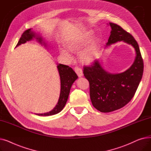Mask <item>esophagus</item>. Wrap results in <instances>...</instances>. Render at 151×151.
Wrapping results in <instances>:
<instances>
[{
  "label": "esophagus",
  "mask_w": 151,
  "mask_h": 151,
  "mask_svg": "<svg viewBox=\"0 0 151 151\" xmlns=\"http://www.w3.org/2000/svg\"><path fill=\"white\" fill-rule=\"evenodd\" d=\"M75 72L76 73V74L78 75V76L79 77H81L83 75V71H82V69L81 68L78 67H76L75 68Z\"/></svg>",
  "instance_id": "obj_1"
}]
</instances>
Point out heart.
Masks as SVG:
<instances>
[{
  "mask_svg": "<svg viewBox=\"0 0 151 151\" xmlns=\"http://www.w3.org/2000/svg\"><path fill=\"white\" fill-rule=\"evenodd\" d=\"M93 36L92 31H88L83 35L75 37L67 43L68 49L71 52H78L83 47L88 45ZM98 47L97 39L94 38L90 42L89 45L80 54L81 60L86 63H91L96 57ZM61 54L68 59L71 58V55L69 51L65 50H62Z\"/></svg>",
  "mask_w": 151,
  "mask_h": 151,
  "instance_id": "1",
  "label": "heart"
}]
</instances>
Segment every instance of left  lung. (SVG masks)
<instances>
[{"instance_id":"left-lung-1","label":"left lung","mask_w":151,"mask_h":151,"mask_svg":"<svg viewBox=\"0 0 151 151\" xmlns=\"http://www.w3.org/2000/svg\"><path fill=\"white\" fill-rule=\"evenodd\" d=\"M109 24L111 30L105 47L123 41L134 47L136 57L132 66L121 73L108 72L97 59L91 66L84 67V75L89 82L92 104L102 113L113 111L128 104L137 90L144 68L143 60L135 39L119 25L113 22Z\"/></svg>"}]
</instances>
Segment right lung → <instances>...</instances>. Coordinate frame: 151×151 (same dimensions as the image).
<instances>
[{
    "mask_svg": "<svg viewBox=\"0 0 151 151\" xmlns=\"http://www.w3.org/2000/svg\"><path fill=\"white\" fill-rule=\"evenodd\" d=\"M34 38H35L37 41L40 44L43 45L45 46H47V44L45 40H43V38L35 33L31 29H29L24 32L16 47L32 40ZM57 67L58 68L60 79V93L58 102L51 111L42 114H36L38 116H52L60 112L66 104L71 86L78 78L77 75L71 67L60 64V63L58 65Z\"/></svg>",
    "mask_w": 151,
    "mask_h": 151,
    "instance_id": "obj_1",
    "label": "right lung"
}]
</instances>
